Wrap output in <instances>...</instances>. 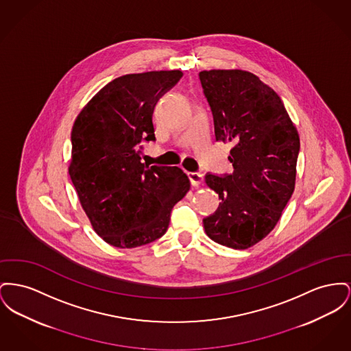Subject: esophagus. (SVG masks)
Instances as JSON below:
<instances>
[{"label":"esophagus","mask_w":351,"mask_h":351,"mask_svg":"<svg viewBox=\"0 0 351 351\" xmlns=\"http://www.w3.org/2000/svg\"><path fill=\"white\" fill-rule=\"evenodd\" d=\"M188 178L191 180V184L193 186H199L203 182V175L200 172H189Z\"/></svg>","instance_id":"1"}]
</instances>
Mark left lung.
Wrapping results in <instances>:
<instances>
[{
	"mask_svg": "<svg viewBox=\"0 0 351 351\" xmlns=\"http://www.w3.org/2000/svg\"><path fill=\"white\" fill-rule=\"evenodd\" d=\"M215 122L216 141L232 143L233 173H208L206 186L221 200L203 220L217 244L247 249L278 223L295 186L300 136L277 93L245 70L199 74Z\"/></svg>",
	"mask_w": 351,
	"mask_h": 351,
	"instance_id": "8db88e82",
	"label": "left lung"
}]
</instances>
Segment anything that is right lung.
I'll use <instances>...</instances> for the list:
<instances>
[{"label":"right lung","mask_w":351,"mask_h":351,"mask_svg":"<svg viewBox=\"0 0 351 351\" xmlns=\"http://www.w3.org/2000/svg\"><path fill=\"white\" fill-rule=\"evenodd\" d=\"M182 75H122L102 87L74 122L69 175L94 230L112 247H142L162 237L172 208L191 188L179 167L141 160V142L155 141V104Z\"/></svg>","instance_id":"right-lung-1"}]
</instances>
